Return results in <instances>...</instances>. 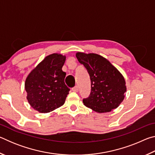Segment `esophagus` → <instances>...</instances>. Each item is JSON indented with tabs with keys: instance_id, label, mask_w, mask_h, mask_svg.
<instances>
[{
	"instance_id": "esophagus-1",
	"label": "esophagus",
	"mask_w": 155,
	"mask_h": 155,
	"mask_svg": "<svg viewBox=\"0 0 155 155\" xmlns=\"http://www.w3.org/2000/svg\"><path fill=\"white\" fill-rule=\"evenodd\" d=\"M72 90L73 91H74V92H77L78 90V86H74V87H72Z\"/></svg>"
}]
</instances>
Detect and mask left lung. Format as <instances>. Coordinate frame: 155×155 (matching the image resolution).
I'll list each match as a JSON object with an SVG mask.
<instances>
[{
    "label": "left lung",
    "mask_w": 155,
    "mask_h": 155,
    "mask_svg": "<svg viewBox=\"0 0 155 155\" xmlns=\"http://www.w3.org/2000/svg\"><path fill=\"white\" fill-rule=\"evenodd\" d=\"M76 57L87 69L91 80V92L83 103L98 113L116 109L127 91L124 78L107 59L95 53L78 52Z\"/></svg>",
    "instance_id": "8db88e82"
}]
</instances>
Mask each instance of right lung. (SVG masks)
I'll list each match as a JSON object with an SVG mask.
<instances>
[{"label":"right lung","mask_w":155,"mask_h":155,"mask_svg":"<svg viewBox=\"0 0 155 155\" xmlns=\"http://www.w3.org/2000/svg\"><path fill=\"white\" fill-rule=\"evenodd\" d=\"M65 56L53 53L46 57L26 78L27 99L40 113H49L64 104L70 89L65 84L62 67Z\"/></svg>","instance_id":"obj_1"}]
</instances>
